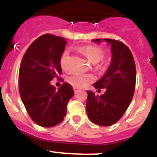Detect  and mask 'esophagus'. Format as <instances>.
Instances as JSON below:
<instances>
[{
  "label": "esophagus",
  "mask_w": 157,
  "mask_h": 157,
  "mask_svg": "<svg viewBox=\"0 0 157 157\" xmlns=\"http://www.w3.org/2000/svg\"><path fill=\"white\" fill-rule=\"evenodd\" d=\"M78 90H79V89H78V88H76V87H74V91H75V93H77Z\"/></svg>",
  "instance_id": "34e87169"
}]
</instances>
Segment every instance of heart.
<instances>
[{
	"instance_id": "heart-1",
	"label": "heart",
	"mask_w": 157,
	"mask_h": 157,
	"mask_svg": "<svg viewBox=\"0 0 157 157\" xmlns=\"http://www.w3.org/2000/svg\"><path fill=\"white\" fill-rule=\"evenodd\" d=\"M84 55L88 58V59L92 63H97L100 62L105 56V51L101 48L96 45H87L80 48ZM70 51L68 49H65L61 54L59 63L61 68L64 71L68 70L67 61L69 59ZM94 80V77L90 74H79L75 73L67 78V82L76 88H82L86 86L90 83L92 82Z\"/></svg>"
}]
</instances>
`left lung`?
<instances>
[{
  "instance_id": "1",
  "label": "left lung",
  "mask_w": 157,
  "mask_h": 157,
  "mask_svg": "<svg viewBox=\"0 0 157 157\" xmlns=\"http://www.w3.org/2000/svg\"><path fill=\"white\" fill-rule=\"evenodd\" d=\"M105 41L111 46L112 60L109 69L94 86L98 90L105 89L101 96L87 91L86 112L95 124L108 127L113 125L123 116L134 96L136 83V67L128 47L114 39H94L100 43Z\"/></svg>"
}]
</instances>
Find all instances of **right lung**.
Masks as SVG:
<instances>
[{"label":"right lung","mask_w":157,"mask_h":157,"mask_svg":"<svg viewBox=\"0 0 157 157\" xmlns=\"http://www.w3.org/2000/svg\"><path fill=\"white\" fill-rule=\"evenodd\" d=\"M66 45L63 37L44 34L29 46L21 61L20 97L31 120L41 127H52L63 121L75 94L69 83L63 82L58 90L50 84L62 73L59 59Z\"/></svg>","instance_id":"1"}]
</instances>
